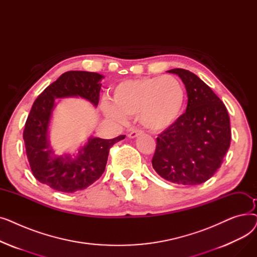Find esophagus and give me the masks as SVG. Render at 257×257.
<instances>
[{
	"instance_id": "1",
	"label": "esophagus",
	"mask_w": 257,
	"mask_h": 257,
	"mask_svg": "<svg viewBox=\"0 0 257 257\" xmlns=\"http://www.w3.org/2000/svg\"><path fill=\"white\" fill-rule=\"evenodd\" d=\"M140 134H142V131L141 130H138V129H136V130H132L129 134H128V138L129 139H136V138H138Z\"/></svg>"
}]
</instances>
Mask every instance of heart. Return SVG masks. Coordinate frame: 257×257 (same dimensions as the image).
<instances>
[{
  "label": "heart",
  "instance_id": "b5f03b06",
  "mask_svg": "<svg viewBox=\"0 0 257 257\" xmlns=\"http://www.w3.org/2000/svg\"><path fill=\"white\" fill-rule=\"evenodd\" d=\"M111 101L112 104L102 105L107 117L124 121L126 116L139 115L146 129L160 132L171 127L181 114L185 89L176 77H144L118 83Z\"/></svg>",
  "mask_w": 257,
  "mask_h": 257
}]
</instances>
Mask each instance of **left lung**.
Returning a JSON list of instances; mask_svg holds the SVG:
<instances>
[{"label": "left lung", "instance_id": "obj_1", "mask_svg": "<svg viewBox=\"0 0 257 257\" xmlns=\"http://www.w3.org/2000/svg\"><path fill=\"white\" fill-rule=\"evenodd\" d=\"M187 92V107L156 139L153 169L164 179L183 185L207 181L221 167L231 142L226 106L194 73L174 69Z\"/></svg>", "mask_w": 257, "mask_h": 257}]
</instances>
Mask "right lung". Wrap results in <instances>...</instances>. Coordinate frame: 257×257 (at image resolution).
<instances>
[{"label":"right lung","mask_w":257,"mask_h":257,"mask_svg":"<svg viewBox=\"0 0 257 257\" xmlns=\"http://www.w3.org/2000/svg\"><path fill=\"white\" fill-rule=\"evenodd\" d=\"M98 73L70 71L50 84L34 101L26 120L23 138L26 154L34 177L43 184L62 193L82 191L97 181L105 171L110 148L124 140L89 138L78 155L57 156L50 146L49 126L56 99L80 97L98 106L101 80Z\"/></svg>","instance_id":"right-lung-1"}]
</instances>
